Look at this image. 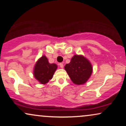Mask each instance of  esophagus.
I'll return each instance as SVG.
<instances>
[{"label":"esophagus","mask_w":126,"mask_h":126,"mask_svg":"<svg viewBox=\"0 0 126 126\" xmlns=\"http://www.w3.org/2000/svg\"><path fill=\"white\" fill-rule=\"evenodd\" d=\"M59 65H60V68H63V63H60L59 64Z\"/></svg>","instance_id":"1"}]
</instances>
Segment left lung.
Segmentation results:
<instances>
[{
    "label": "left lung",
    "mask_w": 126,
    "mask_h": 126,
    "mask_svg": "<svg viewBox=\"0 0 126 126\" xmlns=\"http://www.w3.org/2000/svg\"><path fill=\"white\" fill-rule=\"evenodd\" d=\"M64 69L75 84L82 85L87 82L91 76L93 68L88 59L81 55H75Z\"/></svg>",
    "instance_id": "8db88e82"
}]
</instances>
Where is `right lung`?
<instances>
[{"label":"right lung","mask_w":126,"mask_h":126,"mask_svg":"<svg viewBox=\"0 0 126 126\" xmlns=\"http://www.w3.org/2000/svg\"><path fill=\"white\" fill-rule=\"evenodd\" d=\"M57 68V64L49 63L46 56L43 55L36 62L33 74L35 79L41 84H46L52 79Z\"/></svg>","instance_id":"obj_1"}]
</instances>
